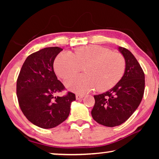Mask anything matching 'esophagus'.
Masks as SVG:
<instances>
[{"mask_svg":"<svg viewBox=\"0 0 159 159\" xmlns=\"http://www.w3.org/2000/svg\"><path fill=\"white\" fill-rule=\"evenodd\" d=\"M83 97H84V95H79V94H77V95H76V98L77 100H79V99H81Z\"/></svg>","mask_w":159,"mask_h":159,"instance_id":"1","label":"esophagus"}]
</instances>
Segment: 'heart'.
Returning <instances> with one entry per match:
<instances>
[{"mask_svg": "<svg viewBox=\"0 0 159 159\" xmlns=\"http://www.w3.org/2000/svg\"><path fill=\"white\" fill-rule=\"evenodd\" d=\"M85 66V74L72 76L65 81L66 88L72 92L84 94L98 88L104 91L114 87L121 79L125 69V60L121 54L113 52L98 45L80 48L74 54L62 52L54 63L56 74L61 79L71 76Z\"/></svg>", "mask_w": 159, "mask_h": 159, "instance_id": "b5f03b06", "label": "heart"}]
</instances>
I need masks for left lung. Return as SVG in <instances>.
<instances>
[{
	"label": "left lung",
	"instance_id": "1",
	"mask_svg": "<svg viewBox=\"0 0 159 159\" xmlns=\"http://www.w3.org/2000/svg\"><path fill=\"white\" fill-rule=\"evenodd\" d=\"M125 60V69L121 79L107 92L94 95L93 118L102 125L114 127L126 121L138 109L143 98L144 74L130 51L118 47Z\"/></svg>",
	"mask_w": 159,
	"mask_h": 159
}]
</instances>
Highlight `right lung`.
Segmentation results:
<instances>
[{
	"mask_svg": "<svg viewBox=\"0 0 159 159\" xmlns=\"http://www.w3.org/2000/svg\"><path fill=\"white\" fill-rule=\"evenodd\" d=\"M62 48H45L26 59L17 80L20 109L34 125L44 129L55 128L68 118L75 94L55 95L64 90L53 69L55 57Z\"/></svg>",
	"mask_w": 159,
	"mask_h": 159,
	"instance_id": "1",
	"label": "right lung"
}]
</instances>
